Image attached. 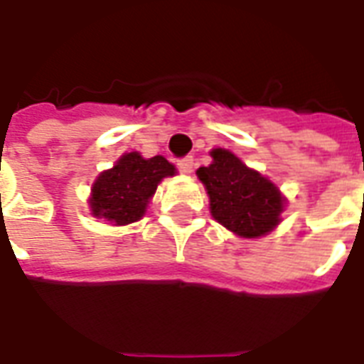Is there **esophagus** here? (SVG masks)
<instances>
[{
    "label": "esophagus",
    "mask_w": 364,
    "mask_h": 364,
    "mask_svg": "<svg viewBox=\"0 0 364 364\" xmlns=\"http://www.w3.org/2000/svg\"><path fill=\"white\" fill-rule=\"evenodd\" d=\"M193 166H194V160L193 156H185V159L177 160V168H179V171L181 173H193Z\"/></svg>",
    "instance_id": "esophagus-1"
}]
</instances>
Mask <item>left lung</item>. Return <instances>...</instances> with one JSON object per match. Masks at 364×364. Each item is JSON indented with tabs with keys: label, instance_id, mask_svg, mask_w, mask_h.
<instances>
[{
	"label": "left lung",
	"instance_id": "left-lung-1",
	"mask_svg": "<svg viewBox=\"0 0 364 364\" xmlns=\"http://www.w3.org/2000/svg\"><path fill=\"white\" fill-rule=\"evenodd\" d=\"M211 159L196 176L208 191L213 219L242 238H259L274 230L285 208L279 188L227 149H213Z\"/></svg>",
	"mask_w": 364,
	"mask_h": 364
}]
</instances>
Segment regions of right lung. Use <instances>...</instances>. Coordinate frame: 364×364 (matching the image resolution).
Segmentation results:
<instances>
[{"instance_id":"1","label":"right lung","mask_w":364,"mask_h":364,"mask_svg":"<svg viewBox=\"0 0 364 364\" xmlns=\"http://www.w3.org/2000/svg\"><path fill=\"white\" fill-rule=\"evenodd\" d=\"M171 176H176V166L160 154L143 159L139 153H124L111 170L102 171L94 181L88 200L90 211L119 227L139 221L159 183Z\"/></svg>"}]
</instances>
